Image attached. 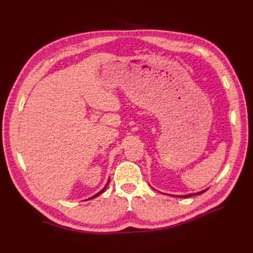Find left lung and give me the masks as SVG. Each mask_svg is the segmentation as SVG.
I'll use <instances>...</instances> for the list:
<instances>
[{
    "label": "left lung",
    "instance_id": "obj_1",
    "mask_svg": "<svg viewBox=\"0 0 253 253\" xmlns=\"http://www.w3.org/2000/svg\"><path fill=\"white\" fill-rule=\"evenodd\" d=\"M207 191V189L206 190H203V191H201V192H196V193H190V194H186V195H177L178 197H190V196H194V195H200V194H203L204 192H206Z\"/></svg>",
    "mask_w": 253,
    "mask_h": 253
}]
</instances>
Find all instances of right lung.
<instances>
[{"mask_svg":"<svg viewBox=\"0 0 253 253\" xmlns=\"http://www.w3.org/2000/svg\"><path fill=\"white\" fill-rule=\"evenodd\" d=\"M109 182H110V178H109V180H108V182H106V185L104 186V188L102 189V190H100V191H99V192L97 193V194H95V195H93V196H91V197H89V198H87V200L86 201H88V200H93V198H95V197H97L98 195H100L101 193H103L104 192V190L106 189V187H108L109 186Z\"/></svg>","mask_w":253,"mask_h":253,"instance_id":"obj_1","label":"right lung"}]
</instances>
